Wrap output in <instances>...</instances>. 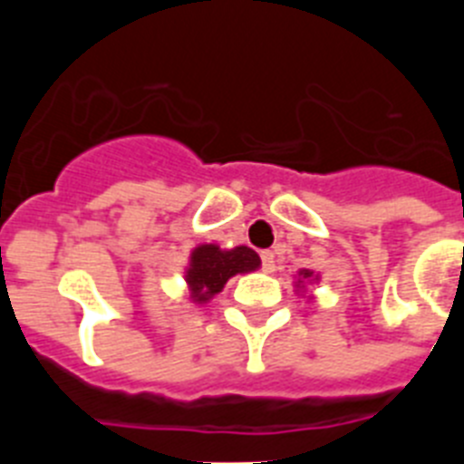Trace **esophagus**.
<instances>
[{
    "instance_id": "esophagus-1",
    "label": "esophagus",
    "mask_w": 464,
    "mask_h": 464,
    "mask_svg": "<svg viewBox=\"0 0 464 464\" xmlns=\"http://www.w3.org/2000/svg\"><path fill=\"white\" fill-rule=\"evenodd\" d=\"M260 260H262V269H265V272H274V265H276V260H274L272 251H262Z\"/></svg>"
}]
</instances>
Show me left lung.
Segmentation results:
<instances>
[{"label": "left lung", "mask_w": 464, "mask_h": 464, "mask_svg": "<svg viewBox=\"0 0 464 464\" xmlns=\"http://www.w3.org/2000/svg\"><path fill=\"white\" fill-rule=\"evenodd\" d=\"M299 276H302V278H314V272H311V269H302V272H299ZM297 283H302V281H297Z\"/></svg>", "instance_id": "1"}]
</instances>
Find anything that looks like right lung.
I'll return each mask as SVG.
<instances>
[{"label": "right lung", "instance_id": "obj_1", "mask_svg": "<svg viewBox=\"0 0 464 464\" xmlns=\"http://www.w3.org/2000/svg\"><path fill=\"white\" fill-rule=\"evenodd\" d=\"M257 267H260V257L248 246H237L232 251H223L216 244L197 246L190 253V265L186 269L190 299L197 304H204L213 295H218L235 274L256 272Z\"/></svg>", "mask_w": 464, "mask_h": 464}]
</instances>
